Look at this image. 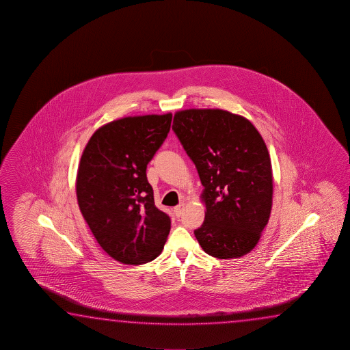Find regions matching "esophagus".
Instances as JSON below:
<instances>
[{"label":"esophagus","instance_id":"34e87169","mask_svg":"<svg viewBox=\"0 0 350 350\" xmlns=\"http://www.w3.org/2000/svg\"><path fill=\"white\" fill-rule=\"evenodd\" d=\"M185 204L184 203H181V204H178L176 207H174V213L176 217H180L181 214H183V211H184Z\"/></svg>","mask_w":350,"mask_h":350}]
</instances>
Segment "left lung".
<instances>
[{
    "label": "left lung",
    "instance_id": "obj_1",
    "mask_svg": "<svg viewBox=\"0 0 350 350\" xmlns=\"http://www.w3.org/2000/svg\"><path fill=\"white\" fill-rule=\"evenodd\" d=\"M172 130L204 187L206 217L195 230L202 249L220 260L249 254L272 208V165L260 132L219 109L178 111Z\"/></svg>",
    "mask_w": 350,
    "mask_h": 350
}]
</instances>
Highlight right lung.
<instances>
[{"instance_id": "obj_1", "label": "right lung", "mask_w": 350, "mask_h": 350, "mask_svg": "<svg viewBox=\"0 0 350 350\" xmlns=\"http://www.w3.org/2000/svg\"><path fill=\"white\" fill-rule=\"evenodd\" d=\"M172 113L104 124L90 137L78 166V206L101 249L124 265L161 254L172 220L155 207L147 165L165 141Z\"/></svg>"}]
</instances>
